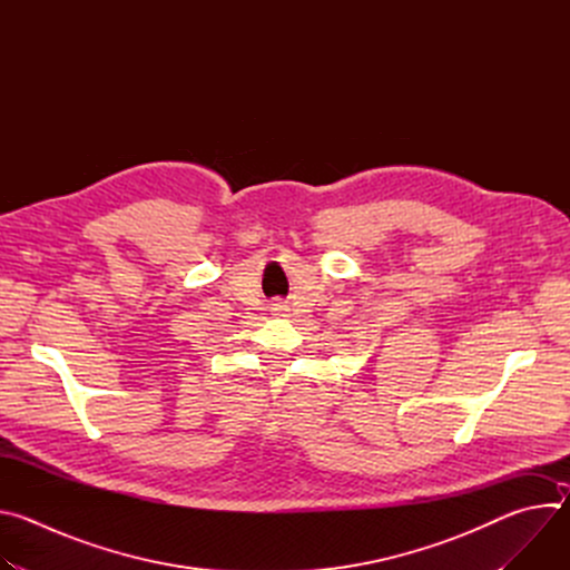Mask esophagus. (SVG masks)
<instances>
[{
	"label": "esophagus",
	"instance_id": "34e87169",
	"mask_svg": "<svg viewBox=\"0 0 570 570\" xmlns=\"http://www.w3.org/2000/svg\"><path fill=\"white\" fill-rule=\"evenodd\" d=\"M286 311H288V308H286L284 302H275V304H273V315H279V317H282V315H286Z\"/></svg>",
	"mask_w": 570,
	"mask_h": 570
}]
</instances>
